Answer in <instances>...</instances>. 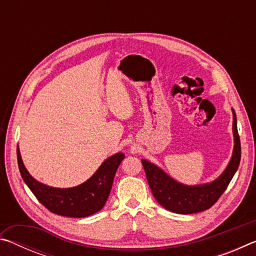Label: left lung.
<instances>
[{"instance_id": "obj_1", "label": "left lung", "mask_w": 256, "mask_h": 256, "mask_svg": "<svg viewBox=\"0 0 256 256\" xmlns=\"http://www.w3.org/2000/svg\"><path fill=\"white\" fill-rule=\"evenodd\" d=\"M232 110L234 151L230 162L224 172L211 183L201 185H184L172 178L162 168L142 159L146 180L156 200L164 209L175 214H190L209 209L222 196L238 170L240 162V140L237 131V118Z\"/></svg>"}]
</instances>
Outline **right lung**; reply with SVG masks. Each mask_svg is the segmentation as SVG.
Instances as JSON below:
<instances>
[{"label":"right lung","mask_w":256,"mask_h":256,"mask_svg":"<svg viewBox=\"0 0 256 256\" xmlns=\"http://www.w3.org/2000/svg\"><path fill=\"white\" fill-rule=\"evenodd\" d=\"M16 157L22 180L42 206L56 214L84 218L96 214L105 206L115 172L125 156L123 152L110 156L88 180L70 188H52L34 180L26 170L19 146H16Z\"/></svg>","instance_id":"obj_1"}]
</instances>
